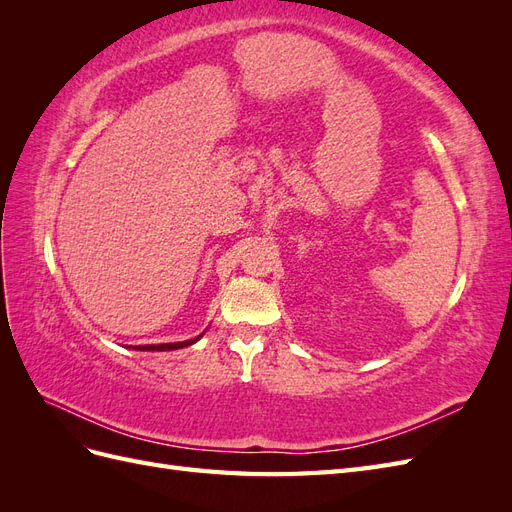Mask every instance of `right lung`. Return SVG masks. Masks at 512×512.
<instances>
[{"label": "right lung", "instance_id": "right-lung-1", "mask_svg": "<svg viewBox=\"0 0 512 512\" xmlns=\"http://www.w3.org/2000/svg\"><path fill=\"white\" fill-rule=\"evenodd\" d=\"M205 335V331L196 335L194 339H185V342H175V344H145V346H134V350H143V352H164V350H179V348H185V346H192L196 344L200 337Z\"/></svg>", "mask_w": 512, "mask_h": 512}]
</instances>
